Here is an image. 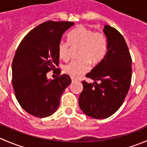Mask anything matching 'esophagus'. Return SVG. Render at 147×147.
I'll return each instance as SVG.
<instances>
[{"label":"esophagus","instance_id":"esophagus-1","mask_svg":"<svg viewBox=\"0 0 147 147\" xmlns=\"http://www.w3.org/2000/svg\"><path fill=\"white\" fill-rule=\"evenodd\" d=\"M76 81H77L76 79H75V78H72V82H76Z\"/></svg>","mask_w":147,"mask_h":147}]
</instances>
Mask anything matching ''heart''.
<instances>
[{
	"instance_id": "heart-1",
	"label": "heart",
	"mask_w": 147,
	"mask_h": 147,
	"mask_svg": "<svg viewBox=\"0 0 147 147\" xmlns=\"http://www.w3.org/2000/svg\"><path fill=\"white\" fill-rule=\"evenodd\" d=\"M69 45L79 47V59L69 62L64 66L65 73L72 78H79L88 72L90 62L97 63L105 57L107 42L105 34L95 32L85 26H80L69 33L68 42L60 41L58 55L60 59L66 60L69 57Z\"/></svg>"
}]
</instances>
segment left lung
Masks as SVG:
<instances>
[{
    "label": "left lung",
    "instance_id": "8db88e82",
    "mask_svg": "<svg viewBox=\"0 0 147 147\" xmlns=\"http://www.w3.org/2000/svg\"><path fill=\"white\" fill-rule=\"evenodd\" d=\"M107 52L86 77L94 82L82 81L79 97L81 110L94 119L110 117L119 109L129 90L131 80V58L121 34L115 28L105 26ZM101 83L98 84L96 81Z\"/></svg>",
    "mask_w": 147,
    "mask_h": 147
}]
</instances>
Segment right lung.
<instances>
[{
    "label": "right lung",
    "instance_id": "obj_1",
    "mask_svg": "<svg viewBox=\"0 0 147 147\" xmlns=\"http://www.w3.org/2000/svg\"><path fill=\"white\" fill-rule=\"evenodd\" d=\"M75 23L46 21L30 31L18 47L12 63V82L21 107L36 117H47L57 111L60 97L71 83L68 75H60L58 44L63 33ZM53 69L59 75L47 79Z\"/></svg>",
    "mask_w": 147,
    "mask_h": 147
}]
</instances>
